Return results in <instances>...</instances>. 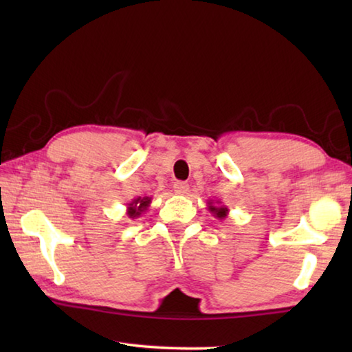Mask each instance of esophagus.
<instances>
[{
    "label": "esophagus",
    "mask_w": 352,
    "mask_h": 352,
    "mask_svg": "<svg viewBox=\"0 0 352 352\" xmlns=\"http://www.w3.org/2000/svg\"><path fill=\"white\" fill-rule=\"evenodd\" d=\"M189 190V184L184 182H175L174 183V192L178 195H186Z\"/></svg>",
    "instance_id": "34e87169"
}]
</instances>
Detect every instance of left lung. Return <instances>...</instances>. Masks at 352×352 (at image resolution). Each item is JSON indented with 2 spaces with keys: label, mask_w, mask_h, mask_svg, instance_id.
Masks as SVG:
<instances>
[{
  "label": "left lung",
  "mask_w": 352,
  "mask_h": 352,
  "mask_svg": "<svg viewBox=\"0 0 352 352\" xmlns=\"http://www.w3.org/2000/svg\"><path fill=\"white\" fill-rule=\"evenodd\" d=\"M220 204H222V201H220V200H217V201L208 200V210H210V212L212 214L214 217H217L219 220H222V219H225L226 216H228V208H226L225 205H220Z\"/></svg>",
  "instance_id": "obj_1"
}]
</instances>
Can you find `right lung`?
<instances>
[{
	"label": "right lung",
	"instance_id": "add662e5",
	"mask_svg": "<svg viewBox=\"0 0 352 352\" xmlns=\"http://www.w3.org/2000/svg\"><path fill=\"white\" fill-rule=\"evenodd\" d=\"M152 204V197H138L133 199L130 204L127 205V216L130 219H136L140 217L142 212L147 211V208Z\"/></svg>",
	"mask_w": 352,
	"mask_h": 352
}]
</instances>
